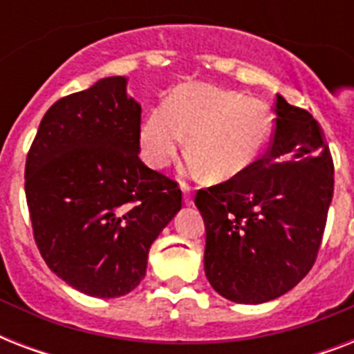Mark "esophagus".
Segmentation results:
<instances>
[{
  "label": "esophagus",
  "instance_id": "obj_1",
  "mask_svg": "<svg viewBox=\"0 0 354 354\" xmlns=\"http://www.w3.org/2000/svg\"><path fill=\"white\" fill-rule=\"evenodd\" d=\"M183 202H185V205H193V198H191L187 185H183Z\"/></svg>",
  "mask_w": 354,
  "mask_h": 354
}]
</instances>
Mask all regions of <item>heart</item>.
Here are the masks:
<instances>
[{
	"label": "heart",
	"instance_id": "b5f03b06",
	"mask_svg": "<svg viewBox=\"0 0 354 354\" xmlns=\"http://www.w3.org/2000/svg\"><path fill=\"white\" fill-rule=\"evenodd\" d=\"M274 133V113L261 99L213 84H182L156 104L139 127V149L154 169H165L185 145V172L232 182L252 169Z\"/></svg>",
	"mask_w": 354,
	"mask_h": 354
}]
</instances>
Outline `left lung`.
<instances>
[{
    "instance_id": "left-lung-1",
    "label": "left lung",
    "mask_w": 354,
    "mask_h": 354,
    "mask_svg": "<svg viewBox=\"0 0 354 354\" xmlns=\"http://www.w3.org/2000/svg\"><path fill=\"white\" fill-rule=\"evenodd\" d=\"M274 112L263 160L194 198L205 224V277L222 297L244 305L272 301L308 274L335 191L318 121L281 95Z\"/></svg>"
}]
</instances>
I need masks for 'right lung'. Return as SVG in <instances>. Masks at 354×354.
<instances>
[{
  "label": "right lung",
  "mask_w": 354,
  "mask_h": 354,
  "mask_svg": "<svg viewBox=\"0 0 354 354\" xmlns=\"http://www.w3.org/2000/svg\"><path fill=\"white\" fill-rule=\"evenodd\" d=\"M127 77L57 101L25 163L35 241L51 272L93 297L132 292L182 191L139 160L141 104Z\"/></svg>",
  "instance_id": "add662e5"
}]
</instances>
